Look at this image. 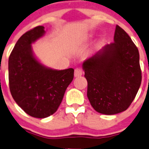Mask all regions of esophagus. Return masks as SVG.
I'll list each match as a JSON object with an SVG mask.
<instances>
[{
  "mask_svg": "<svg viewBox=\"0 0 149 149\" xmlns=\"http://www.w3.org/2000/svg\"><path fill=\"white\" fill-rule=\"evenodd\" d=\"M82 74H83V71L81 69V68H76L74 69V76L75 77H79V76L82 75Z\"/></svg>",
  "mask_w": 149,
  "mask_h": 149,
  "instance_id": "esophagus-1",
  "label": "esophagus"
}]
</instances>
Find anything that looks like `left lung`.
Segmentation results:
<instances>
[{"instance_id":"obj_1","label":"left lung","mask_w":149,"mask_h":149,"mask_svg":"<svg viewBox=\"0 0 149 149\" xmlns=\"http://www.w3.org/2000/svg\"><path fill=\"white\" fill-rule=\"evenodd\" d=\"M114 40L83 63L89 101L97 112L104 114L127 110L142 81L138 48L119 25Z\"/></svg>"}]
</instances>
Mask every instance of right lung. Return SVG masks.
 <instances>
[{
    "instance_id": "add662e5",
    "label": "right lung",
    "mask_w": 149,
    "mask_h": 149,
    "mask_svg": "<svg viewBox=\"0 0 149 149\" xmlns=\"http://www.w3.org/2000/svg\"><path fill=\"white\" fill-rule=\"evenodd\" d=\"M39 25L22 35L9 57V86L13 100L29 115L50 116L57 111L74 78V69L53 70L33 56L31 44L44 34Z\"/></svg>"
}]
</instances>
